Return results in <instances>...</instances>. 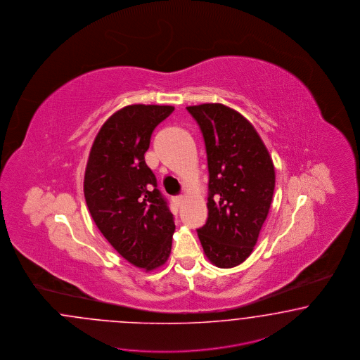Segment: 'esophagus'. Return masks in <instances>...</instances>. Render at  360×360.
Instances as JSON below:
<instances>
[{"label": "esophagus", "instance_id": "esophagus-1", "mask_svg": "<svg viewBox=\"0 0 360 360\" xmlns=\"http://www.w3.org/2000/svg\"><path fill=\"white\" fill-rule=\"evenodd\" d=\"M183 200H184V198L180 195V196H174V198H172V201H174V205L176 207H180L181 205V202H183Z\"/></svg>", "mask_w": 360, "mask_h": 360}]
</instances>
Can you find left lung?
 I'll return each mask as SVG.
<instances>
[{
	"label": "left lung",
	"instance_id": "left-lung-1",
	"mask_svg": "<svg viewBox=\"0 0 360 360\" xmlns=\"http://www.w3.org/2000/svg\"><path fill=\"white\" fill-rule=\"evenodd\" d=\"M208 160V219L198 234L212 264L237 266L253 252L276 186L274 165L255 127L220 103L189 105Z\"/></svg>",
	"mask_w": 360,
	"mask_h": 360
}]
</instances>
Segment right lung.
Segmentation results:
<instances>
[{"label":"right lung","instance_id":"add662e5","mask_svg":"<svg viewBox=\"0 0 360 360\" xmlns=\"http://www.w3.org/2000/svg\"><path fill=\"white\" fill-rule=\"evenodd\" d=\"M172 105H132L111 116L94 140L84 198L98 229L135 266L153 270L168 259L174 214L146 164L152 132Z\"/></svg>","mask_w":360,"mask_h":360}]
</instances>
